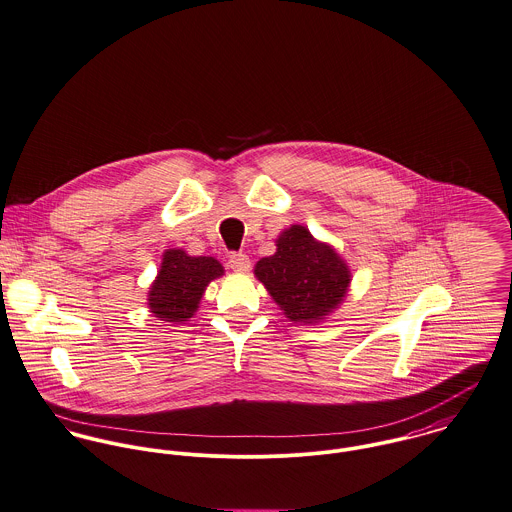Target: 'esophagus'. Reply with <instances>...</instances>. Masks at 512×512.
I'll return each mask as SVG.
<instances>
[{"label":"esophagus","instance_id":"1","mask_svg":"<svg viewBox=\"0 0 512 512\" xmlns=\"http://www.w3.org/2000/svg\"><path fill=\"white\" fill-rule=\"evenodd\" d=\"M228 263L229 267L233 271H237V273H245L251 267V261H249V257L245 253H231Z\"/></svg>","mask_w":512,"mask_h":512}]
</instances>
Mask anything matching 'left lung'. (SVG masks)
Listing matches in <instances>:
<instances>
[{"instance_id": "1", "label": "left lung", "mask_w": 512, "mask_h": 512, "mask_svg": "<svg viewBox=\"0 0 512 512\" xmlns=\"http://www.w3.org/2000/svg\"><path fill=\"white\" fill-rule=\"evenodd\" d=\"M275 243V255L257 261L255 277L290 322H322L347 294L351 283L347 263L332 245L314 239L298 224L284 229Z\"/></svg>"}]
</instances>
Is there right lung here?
Wrapping results in <instances>:
<instances>
[{
	"instance_id": "add662e5",
	"label": "right lung",
	"mask_w": 512,
	"mask_h": 512,
	"mask_svg": "<svg viewBox=\"0 0 512 512\" xmlns=\"http://www.w3.org/2000/svg\"><path fill=\"white\" fill-rule=\"evenodd\" d=\"M222 275L224 267L214 257H190L182 249H167L149 288V310L159 320L184 324L198 310L206 286Z\"/></svg>"
}]
</instances>
